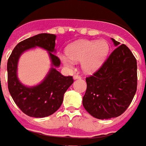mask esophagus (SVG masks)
<instances>
[{
    "mask_svg": "<svg viewBox=\"0 0 146 146\" xmlns=\"http://www.w3.org/2000/svg\"><path fill=\"white\" fill-rule=\"evenodd\" d=\"M73 78H74V80H77V79H80V78H81V77L79 75H78V74H76V75H74Z\"/></svg>",
    "mask_w": 146,
    "mask_h": 146,
    "instance_id": "obj_1",
    "label": "esophagus"
}]
</instances>
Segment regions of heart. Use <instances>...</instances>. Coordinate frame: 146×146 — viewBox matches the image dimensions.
<instances>
[{
  "label": "heart",
  "instance_id": "1",
  "mask_svg": "<svg viewBox=\"0 0 146 146\" xmlns=\"http://www.w3.org/2000/svg\"><path fill=\"white\" fill-rule=\"evenodd\" d=\"M109 49V44L104 40H80L69 44L66 48L68 56H60V60L68 67L74 64V61H81L83 69L92 73L102 66Z\"/></svg>",
  "mask_w": 146,
  "mask_h": 146
}]
</instances>
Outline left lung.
Instances as JSON below:
<instances>
[{"label": "left lung", "instance_id": "8db88e82", "mask_svg": "<svg viewBox=\"0 0 146 146\" xmlns=\"http://www.w3.org/2000/svg\"><path fill=\"white\" fill-rule=\"evenodd\" d=\"M116 48L93 75L86 78L83 105L96 119L119 116L131 104L137 92V65L125 44L111 38Z\"/></svg>", "mask_w": 146, "mask_h": 146}]
</instances>
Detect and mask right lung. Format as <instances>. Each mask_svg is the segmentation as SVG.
<instances>
[{
	"mask_svg": "<svg viewBox=\"0 0 146 146\" xmlns=\"http://www.w3.org/2000/svg\"><path fill=\"white\" fill-rule=\"evenodd\" d=\"M56 35L40 33L19 42L13 49L7 62L8 89L13 101L26 115L35 118L50 115L60 108L64 93L73 84L72 76H63L56 68L60 60L55 55ZM39 46L49 52L52 68L42 83L28 88L19 81L17 68L19 57L25 50Z\"/></svg>",
	"mask_w": 146,
	"mask_h": 146,
	"instance_id": "add662e5",
	"label": "right lung"
}]
</instances>
